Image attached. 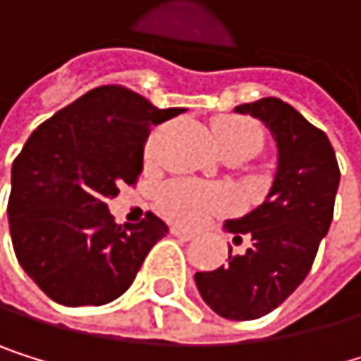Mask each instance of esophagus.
Masks as SVG:
<instances>
[{"label":"esophagus","mask_w":361,"mask_h":361,"mask_svg":"<svg viewBox=\"0 0 361 361\" xmlns=\"http://www.w3.org/2000/svg\"><path fill=\"white\" fill-rule=\"evenodd\" d=\"M171 233L173 235H177V238H182V240H192L195 238V233L192 231H188V229H184V227H171Z\"/></svg>","instance_id":"34e87169"}]
</instances>
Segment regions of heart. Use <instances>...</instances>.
Returning <instances> with one entry per match:
<instances>
[{
  "label": "heart",
  "mask_w": 361,
  "mask_h": 361,
  "mask_svg": "<svg viewBox=\"0 0 361 361\" xmlns=\"http://www.w3.org/2000/svg\"><path fill=\"white\" fill-rule=\"evenodd\" d=\"M214 136L223 154L229 151H245L253 156L262 147L264 132L253 118L247 116H223L214 123ZM145 160L156 162L158 160V134L147 140L145 147ZM158 205L175 223H182L188 227L201 225L210 221L212 216L225 212L231 205V197L227 190L203 186L190 179H173L164 184L158 192Z\"/></svg>",
  "instance_id": "heart-1"
}]
</instances>
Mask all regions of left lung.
<instances>
[{
	"instance_id": "left-lung-1",
	"label": "left lung",
	"mask_w": 361,
	"mask_h": 361,
	"mask_svg": "<svg viewBox=\"0 0 361 361\" xmlns=\"http://www.w3.org/2000/svg\"><path fill=\"white\" fill-rule=\"evenodd\" d=\"M267 123L277 142V173L267 201L243 219L227 221L235 243L251 240L229 264L197 273L195 281L219 316L253 321L281 305L307 277L323 235L334 219L340 169L323 130L314 128L293 106L264 99L235 106Z\"/></svg>"
}]
</instances>
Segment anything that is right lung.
Here are the masks:
<instances>
[{"label": "right lung", "instance_id": "1", "mask_svg": "<svg viewBox=\"0 0 361 361\" xmlns=\"http://www.w3.org/2000/svg\"><path fill=\"white\" fill-rule=\"evenodd\" d=\"M182 112L108 84L32 132L12 164L8 223L19 264L51 301L104 305L132 286L169 227L154 212L116 225L106 199L138 182L151 126Z\"/></svg>", "mask_w": 361, "mask_h": 361}]
</instances>
